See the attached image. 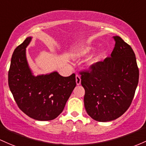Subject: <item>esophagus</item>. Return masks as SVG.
Here are the masks:
<instances>
[{"label": "esophagus", "mask_w": 146, "mask_h": 146, "mask_svg": "<svg viewBox=\"0 0 146 146\" xmlns=\"http://www.w3.org/2000/svg\"><path fill=\"white\" fill-rule=\"evenodd\" d=\"M76 84L77 85H80L81 84V78L80 76L79 75H76Z\"/></svg>", "instance_id": "esophagus-1"}]
</instances>
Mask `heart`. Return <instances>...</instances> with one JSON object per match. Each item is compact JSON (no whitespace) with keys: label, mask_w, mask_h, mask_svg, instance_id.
Instances as JSON below:
<instances>
[{"label":"heart","mask_w":146,"mask_h":146,"mask_svg":"<svg viewBox=\"0 0 146 146\" xmlns=\"http://www.w3.org/2000/svg\"><path fill=\"white\" fill-rule=\"evenodd\" d=\"M95 47L94 46H91V45H89V46H83L78 50L76 55L78 57H84V56L88 55L89 54H90L93 50H94ZM102 53L99 54L97 56H96L94 59H92L91 60V64H95L98 63L102 58Z\"/></svg>","instance_id":"b5f03b06"}]
</instances>
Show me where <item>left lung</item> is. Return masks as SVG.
Here are the masks:
<instances>
[{
	"instance_id": "8db88e82",
	"label": "left lung",
	"mask_w": 146,
	"mask_h": 146,
	"mask_svg": "<svg viewBox=\"0 0 146 146\" xmlns=\"http://www.w3.org/2000/svg\"><path fill=\"white\" fill-rule=\"evenodd\" d=\"M113 39L116 43L111 57L80 73L86 111L99 122L122 116L132 103L139 82V68L132 48L120 36Z\"/></svg>"
}]
</instances>
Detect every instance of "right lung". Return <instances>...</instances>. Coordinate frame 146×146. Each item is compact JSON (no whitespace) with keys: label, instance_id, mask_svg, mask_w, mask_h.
Segmentation results:
<instances>
[{"label":"right lung","instance_id":"right-lung-1","mask_svg":"<svg viewBox=\"0 0 146 146\" xmlns=\"http://www.w3.org/2000/svg\"><path fill=\"white\" fill-rule=\"evenodd\" d=\"M28 36L14 50L8 73V84L17 105L29 117L51 121L62 113L76 86V75L60 76L57 71L35 76L28 66Z\"/></svg>","mask_w":146,"mask_h":146}]
</instances>
